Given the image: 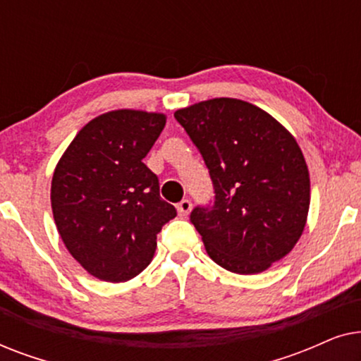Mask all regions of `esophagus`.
Masks as SVG:
<instances>
[{
  "label": "esophagus",
  "mask_w": 361,
  "mask_h": 361,
  "mask_svg": "<svg viewBox=\"0 0 361 361\" xmlns=\"http://www.w3.org/2000/svg\"><path fill=\"white\" fill-rule=\"evenodd\" d=\"M190 210H192L190 200L184 199L182 202H179V204H177V212H179L180 216H187V215L190 214Z\"/></svg>",
  "instance_id": "obj_1"
}]
</instances>
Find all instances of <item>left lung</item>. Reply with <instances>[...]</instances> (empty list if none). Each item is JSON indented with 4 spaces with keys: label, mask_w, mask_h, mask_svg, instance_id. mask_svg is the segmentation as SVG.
<instances>
[{
    "label": "left lung",
    "mask_w": 361,
    "mask_h": 361,
    "mask_svg": "<svg viewBox=\"0 0 361 361\" xmlns=\"http://www.w3.org/2000/svg\"><path fill=\"white\" fill-rule=\"evenodd\" d=\"M174 116L214 182V205L190 214L207 255L231 273H263L294 248L307 221L310 179L298 141L238 98L194 103Z\"/></svg>",
    "instance_id": "left-lung-1"
}]
</instances>
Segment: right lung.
Segmentation results:
<instances>
[{
	"label": "right lung",
	"instance_id": "right-lung-1",
	"mask_svg": "<svg viewBox=\"0 0 361 361\" xmlns=\"http://www.w3.org/2000/svg\"><path fill=\"white\" fill-rule=\"evenodd\" d=\"M164 113L113 110L88 121L59 159L51 205L59 235L93 278L125 283L156 253V235L177 212L142 159Z\"/></svg>",
	"mask_w": 361,
	"mask_h": 361
}]
</instances>
